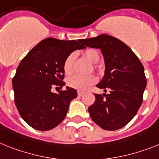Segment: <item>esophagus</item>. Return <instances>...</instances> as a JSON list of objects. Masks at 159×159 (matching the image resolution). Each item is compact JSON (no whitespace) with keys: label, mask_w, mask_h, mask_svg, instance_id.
Masks as SVG:
<instances>
[{"label":"esophagus","mask_w":159,"mask_h":159,"mask_svg":"<svg viewBox=\"0 0 159 159\" xmlns=\"http://www.w3.org/2000/svg\"><path fill=\"white\" fill-rule=\"evenodd\" d=\"M83 94H84L83 92H82V91H78V92H77V95H78V97H82V96L83 95Z\"/></svg>","instance_id":"obj_1"}]
</instances>
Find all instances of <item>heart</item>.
<instances>
[{
	"mask_svg": "<svg viewBox=\"0 0 159 159\" xmlns=\"http://www.w3.org/2000/svg\"><path fill=\"white\" fill-rule=\"evenodd\" d=\"M83 56L92 64H97L100 59L99 53L98 52V51L93 48L86 49L83 52ZM74 61H75V55L72 53V54L69 55L64 61L63 69L66 75L71 74L72 72H73ZM95 81V77L93 75H74L69 77L67 81V83L70 87L74 88L77 90L84 91V90H87L88 88L92 86L93 84H94Z\"/></svg>",
	"mask_w": 159,
	"mask_h": 159,
	"instance_id": "b5f03b06",
	"label": "heart"
}]
</instances>
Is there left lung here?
<instances>
[{"label": "left lung", "mask_w": 159, "mask_h": 159, "mask_svg": "<svg viewBox=\"0 0 159 159\" xmlns=\"http://www.w3.org/2000/svg\"><path fill=\"white\" fill-rule=\"evenodd\" d=\"M86 47L101 50L105 64L104 75L97 87L95 101L88 111L96 125L105 130H117L127 125L142 103L146 87L143 65L129 46L108 34L80 39Z\"/></svg>", "instance_id": "left-lung-1"}]
</instances>
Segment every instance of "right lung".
Here are the masks:
<instances>
[{
	"mask_svg": "<svg viewBox=\"0 0 159 159\" xmlns=\"http://www.w3.org/2000/svg\"><path fill=\"white\" fill-rule=\"evenodd\" d=\"M78 40L47 38L27 53L17 68L13 79L15 105L30 127L48 131L60 125L77 96L73 88L53 93L52 87L65 85L64 61L76 50L86 48Z\"/></svg>",
	"mask_w": 159,
	"mask_h": 159,
	"instance_id": "add662e5",
	"label": "right lung"
}]
</instances>
